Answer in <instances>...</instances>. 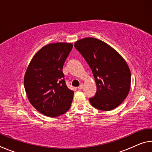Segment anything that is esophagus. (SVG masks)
Listing matches in <instances>:
<instances>
[{"instance_id": "1", "label": "esophagus", "mask_w": 152, "mask_h": 152, "mask_svg": "<svg viewBox=\"0 0 152 152\" xmlns=\"http://www.w3.org/2000/svg\"><path fill=\"white\" fill-rule=\"evenodd\" d=\"M82 88H83V84H81L80 85V86L78 87V90H82Z\"/></svg>"}]
</instances>
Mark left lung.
<instances>
[{
    "label": "left lung",
    "mask_w": 152,
    "mask_h": 152,
    "mask_svg": "<svg viewBox=\"0 0 152 152\" xmlns=\"http://www.w3.org/2000/svg\"><path fill=\"white\" fill-rule=\"evenodd\" d=\"M74 47L91 67L96 84L92 107L109 111L122 103L131 87V72L117 51L102 41L92 37L80 39Z\"/></svg>",
    "instance_id": "8db88e82"
}]
</instances>
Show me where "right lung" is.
I'll list each match as a JSON object with an SVG mask.
<instances>
[{
    "mask_svg": "<svg viewBox=\"0 0 152 152\" xmlns=\"http://www.w3.org/2000/svg\"><path fill=\"white\" fill-rule=\"evenodd\" d=\"M72 43H50L35 53L28 66L24 86L30 103L43 115L58 117L66 113L74 91L67 87L62 72Z\"/></svg>",
    "mask_w": 152,
    "mask_h": 152,
    "instance_id": "right-lung-1",
    "label": "right lung"
}]
</instances>
